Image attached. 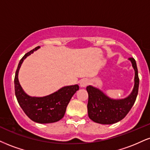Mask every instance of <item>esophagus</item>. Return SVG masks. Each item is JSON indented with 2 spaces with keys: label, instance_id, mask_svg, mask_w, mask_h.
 <instances>
[{
  "label": "esophagus",
  "instance_id": "obj_1",
  "mask_svg": "<svg viewBox=\"0 0 150 150\" xmlns=\"http://www.w3.org/2000/svg\"><path fill=\"white\" fill-rule=\"evenodd\" d=\"M89 84V80H86V79H83L80 82V87H85L87 86V84Z\"/></svg>",
  "mask_w": 150,
  "mask_h": 150
}]
</instances>
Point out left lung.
Wrapping results in <instances>:
<instances>
[{"label":"left lung","instance_id":"left-lung-1","mask_svg":"<svg viewBox=\"0 0 150 150\" xmlns=\"http://www.w3.org/2000/svg\"><path fill=\"white\" fill-rule=\"evenodd\" d=\"M135 71L134 86L131 93L124 98H110L100 89L95 86H86L89 94L88 115L93 122L101 124H112L120 122L126 117L133 107L138 95L139 77L136 60L130 58Z\"/></svg>","mask_w":150,"mask_h":150}]
</instances>
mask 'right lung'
<instances>
[{
  "instance_id": "add662e5",
  "label": "right lung",
  "mask_w": 150,
  "mask_h": 150,
  "mask_svg": "<svg viewBox=\"0 0 150 150\" xmlns=\"http://www.w3.org/2000/svg\"><path fill=\"white\" fill-rule=\"evenodd\" d=\"M40 47H37L26 53L19 61L14 77V91L19 105L27 116L33 122L49 124L63 118L70 99L79 89L77 84L63 86L51 94L42 97L30 96L23 91L18 79L19 70L23 60Z\"/></svg>"
}]
</instances>
